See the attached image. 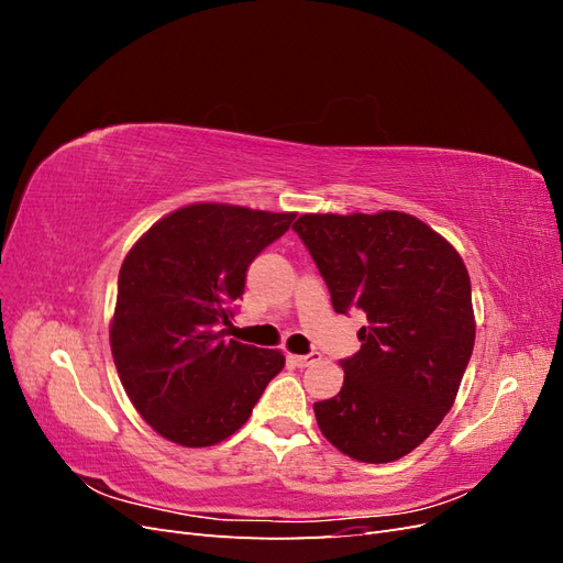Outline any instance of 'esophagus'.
<instances>
[{"instance_id": "obj_1", "label": "esophagus", "mask_w": 563, "mask_h": 563, "mask_svg": "<svg viewBox=\"0 0 563 563\" xmlns=\"http://www.w3.org/2000/svg\"><path fill=\"white\" fill-rule=\"evenodd\" d=\"M319 360H321L319 352H310V354H288V362H294L298 368L310 366V364H314V362H319Z\"/></svg>"}]
</instances>
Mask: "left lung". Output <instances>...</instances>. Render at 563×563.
I'll list each match as a JSON object with an SVG mask.
<instances>
[{"label":"left lung","mask_w":563,"mask_h":563,"mask_svg":"<svg viewBox=\"0 0 563 563\" xmlns=\"http://www.w3.org/2000/svg\"><path fill=\"white\" fill-rule=\"evenodd\" d=\"M296 234L333 310H360V352L340 360L335 397L314 404L321 434L362 463L411 453L444 420L474 347L472 286L457 251L422 220L308 213Z\"/></svg>","instance_id":"8db88e82"}]
</instances>
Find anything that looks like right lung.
<instances>
[{
    "mask_svg": "<svg viewBox=\"0 0 563 563\" xmlns=\"http://www.w3.org/2000/svg\"><path fill=\"white\" fill-rule=\"evenodd\" d=\"M296 213L192 203L162 218L119 269L110 329L135 411L180 446H213L249 420L284 354L225 340L249 265Z\"/></svg>",
    "mask_w": 563,
    "mask_h": 563,
    "instance_id": "add662e5",
    "label": "right lung"
}]
</instances>
